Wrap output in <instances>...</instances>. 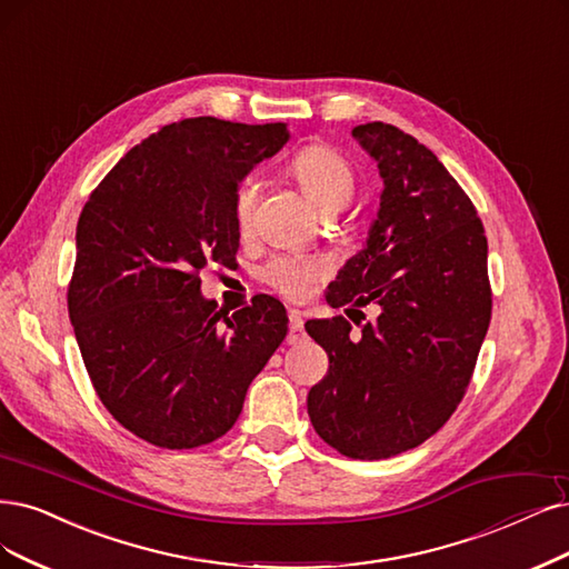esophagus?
<instances>
[{
    "label": "esophagus",
    "mask_w": 569,
    "mask_h": 569,
    "mask_svg": "<svg viewBox=\"0 0 569 569\" xmlns=\"http://www.w3.org/2000/svg\"><path fill=\"white\" fill-rule=\"evenodd\" d=\"M305 340V321L298 311H290L288 313V345H298Z\"/></svg>",
    "instance_id": "esophagus-1"
}]
</instances>
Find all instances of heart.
Masks as SVG:
<instances>
[{"label": "heart", "mask_w": 569, "mask_h": 569, "mask_svg": "<svg viewBox=\"0 0 569 569\" xmlns=\"http://www.w3.org/2000/svg\"><path fill=\"white\" fill-rule=\"evenodd\" d=\"M288 171L321 213H338L353 194L356 178L351 163L328 144L305 147L292 157ZM252 206H256V182L246 178L239 182L231 203L239 234L250 229ZM323 277L326 262L317 256H273L260 269V279L290 300H305Z\"/></svg>", "instance_id": "obj_1"}]
</instances>
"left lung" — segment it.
<instances>
[{
	"instance_id": "left-lung-1",
	"label": "left lung",
	"mask_w": 569,
	"mask_h": 569,
	"mask_svg": "<svg viewBox=\"0 0 569 569\" xmlns=\"http://www.w3.org/2000/svg\"><path fill=\"white\" fill-rule=\"evenodd\" d=\"M351 136L377 161L385 189L366 248L326 300L347 317L372 305L377 319L359 338L345 317L305 323L330 361L307 412L330 448L372 461L422 446L457 410L490 326L492 290L476 206L429 147L382 121Z\"/></svg>"
}]
</instances>
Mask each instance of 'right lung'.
Instances as JSON below:
<instances>
[{
	"mask_svg": "<svg viewBox=\"0 0 569 569\" xmlns=\"http://www.w3.org/2000/svg\"><path fill=\"white\" fill-rule=\"evenodd\" d=\"M286 140V123H168L81 210L68 288L81 359L108 412L157 448L192 450L224 436L286 338L279 300L256 296L227 317L199 279L206 264L237 260V187Z\"/></svg>",
	"mask_w": 569,
	"mask_h": 569,
	"instance_id": "right-lung-1",
	"label": "right lung"
}]
</instances>
